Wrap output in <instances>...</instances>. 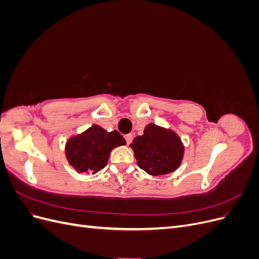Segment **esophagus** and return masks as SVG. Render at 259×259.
Wrapping results in <instances>:
<instances>
[{
	"label": "esophagus",
	"mask_w": 259,
	"mask_h": 259,
	"mask_svg": "<svg viewBox=\"0 0 259 259\" xmlns=\"http://www.w3.org/2000/svg\"><path fill=\"white\" fill-rule=\"evenodd\" d=\"M124 138H125V140H126V144H127V145L132 144V142H133V135H132V134L125 135V136H124Z\"/></svg>",
	"instance_id": "34e87169"
}]
</instances>
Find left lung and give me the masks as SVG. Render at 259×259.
Returning a JSON list of instances; mask_svg holds the SVG:
<instances>
[{"label": "left lung", "mask_w": 259, "mask_h": 259, "mask_svg": "<svg viewBox=\"0 0 259 259\" xmlns=\"http://www.w3.org/2000/svg\"><path fill=\"white\" fill-rule=\"evenodd\" d=\"M131 147L139 167L153 176L175 170L184 154V147L175 133L154 124L147 125L144 135L137 136Z\"/></svg>", "instance_id": "1"}]
</instances>
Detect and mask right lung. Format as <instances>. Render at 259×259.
I'll list each match as a JSON object with an SVG mask.
<instances>
[{
    "instance_id": "right-lung-1",
    "label": "right lung",
    "mask_w": 259,
    "mask_h": 259,
    "mask_svg": "<svg viewBox=\"0 0 259 259\" xmlns=\"http://www.w3.org/2000/svg\"><path fill=\"white\" fill-rule=\"evenodd\" d=\"M125 145V139L117 131L106 132L93 125L83 134L69 140L66 153L69 163L81 173L95 174L103 169L113 148Z\"/></svg>"
}]
</instances>
